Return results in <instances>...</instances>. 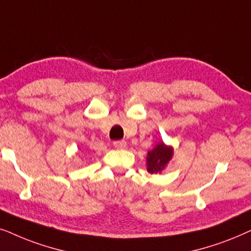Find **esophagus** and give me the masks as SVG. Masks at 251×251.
<instances>
[{"instance_id":"1","label":"esophagus","mask_w":251,"mask_h":251,"mask_svg":"<svg viewBox=\"0 0 251 251\" xmlns=\"http://www.w3.org/2000/svg\"><path fill=\"white\" fill-rule=\"evenodd\" d=\"M126 145H127V143H126L125 140H119V141H115V142H113V146H115L117 149H123V148H125Z\"/></svg>"}]
</instances>
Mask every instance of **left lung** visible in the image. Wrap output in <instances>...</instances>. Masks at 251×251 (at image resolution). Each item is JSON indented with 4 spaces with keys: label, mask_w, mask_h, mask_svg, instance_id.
<instances>
[{
    "label": "left lung",
    "mask_w": 251,
    "mask_h": 251,
    "mask_svg": "<svg viewBox=\"0 0 251 251\" xmlns=\"http://www.w3.org/2000/svg\"><path fill=\"white\" fill-rule=\"evenodd\" d=\"M173 153L172 148L166 147L164 143H159L153 148L151 151L148 152L147 157V164H148V172L159 173L168 162L171 159Z\"/></svg>",
    "instance_id": "obj_1"
}]
</instances>
